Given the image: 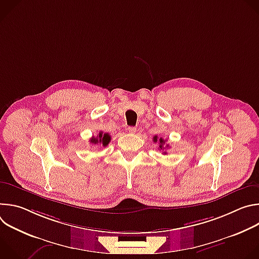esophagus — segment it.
I'll return each mask as SVG.
<instances>
[{
	"mask_svg": "<svg viewBox=\"0 0 259 259\" xmlns=\"http://www.w3.org/2000/svg\"><path fill=\"white\" fill-rule=\"evenodd\" d=\"M128 132L130 134H134L136 132V128L135 127H128Z\"/></svg>",
	"mask_w": 259,
	"mask_h": 259,
	"instance_id": "obj_1",
	"label": "esophagus"
}]
</instances>
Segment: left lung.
Returning a JSON list of instances; mask_svg holds the SVG:
<instances>
[{"instance_id":"8db88e82","label":"left lung","mask_w":259,"mask_h":259,"mask_svg":"<svg viewBox=\"0 0 259 259\" xmlns=\"http://www.w3.org/2000/svg\"><path fill=\"white\" fill-rule=\"evenodd\" d=\"M154 141H155V142H157V141L159 142V144H160V145H159V149H160V150H163V151H164V150H166V147H168V146H169V144H167L166 146H164V144H165L166 140H165V139H163L162 137L158 138V136H155V137H154ZM163 154H164V155H167V153H166V152H163Z\"/></svg>"}]
</instances>
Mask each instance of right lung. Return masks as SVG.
<instances>
[{"label": "right lung", "instance_id": "obj_1", "mask_svg": "<svg viewBox=\"0 0 259 259\" xmlns=\"http://www.w3.org/2000/svg\"><path fill=\"white\" fill-rule=\"evenodd\" d=\"M110 141V135L108 133H103V132H100L96 137H92L90 139V142L93 143V144H97V143H100L102 144L103 146H106Z\"/></svg>", "mask_w": 259, "mask_h": 259}]
</instances>
